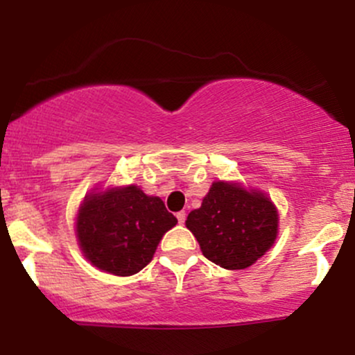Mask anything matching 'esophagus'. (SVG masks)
Wrapping results in <instances>:
<instances>
[{
    "label": "esophagus",
    "instance_id": "obj_1",
    "mask_svg": "<svg viewBox=\"0 0 355 355\" xmlns=\"http://www.w3.org/2000/svg\"><path fill=\"white\" fill-rule=\"evenodd\" d=\"M185 218H187V214H185V211H178V214H177V220H178V223H183V222H185Z\"/></svg>",
    "mask_w": 355,
    "mask_h": 355
}]
</instances>
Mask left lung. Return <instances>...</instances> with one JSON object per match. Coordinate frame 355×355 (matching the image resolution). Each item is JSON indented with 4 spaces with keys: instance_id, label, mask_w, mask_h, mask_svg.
Masks as SVG:
<instances>
[{
    "instance_id": "1",
    "label": "left lung",
    "mask_w": 355,
    "mask_h": 355,
    "mask_svg": "<svg viewBox=\"0 0 355 355\" xmlns=\"http://www.w3.org/2000/svg\"><path fill=\"white\" fill-rule=\"evenodd\" d=\"M185 225L207 259L239 270L250 267L274 245L279 214L262 191L218 180L211 183L200 209L190 211Z\"/></svg>"
}]
</instances>
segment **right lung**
Wrapping results in <instances>:
<instances>
[{
	"label": "right lung",
	"instance_id": "obj_1",
	"mask_svg": "<svg viewBox=\"0 0 355 355\" xmlns=\"http://www.w3.org/2000/svg\"><path fill=\"white\" fill-rule=\"evenodd\" d=\"M177 218L158 197L137 185L116 187L85 197L76 217L83 255L100 270L128 277L148 266L158 242Z\"/></svg>",
	"mask_w": 355,
	"mask_h": 355
}]
</instances>
